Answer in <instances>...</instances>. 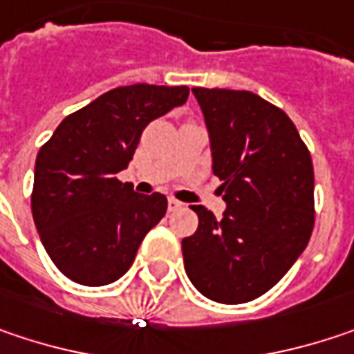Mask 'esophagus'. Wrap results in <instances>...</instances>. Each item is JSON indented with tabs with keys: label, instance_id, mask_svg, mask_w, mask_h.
Here are the masks:
<instances>
[{
	"label": "esophagus",
	"instance_id": "1",
	"mask_svg": "<svg viewBox=\"0 0 354 354\" xmlns=\"http://www.w3.org/2000/svg\"><path fill=\"white\" fill-rule=\"evenodd\" d=\"M184 207L180 201H176V198H168V210H180Z\"/></svg>",
	"mask_w": 354,
	"mask_h": 354
}]
</instances>
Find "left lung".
Here are the masks:
<instances>
[{
  "label": "left lung",
  "mask_w": 354,
  "mask_h": 354,
  "mask_svg": "<svg viewBox=\"0 0 354 354\" xmlns=\"http://www.w3.org/2000/svg\"><path fill=\"white\" fill-rule=\"evenodd\" d=\"M210 133L223 218L192 207L198 229L182 239L194 288L221 304H245L288 273L314 229V168L296 125L251 91L192 88Z\"/></svg>",
  "instance_id": "obj_1"
}]
</instances>
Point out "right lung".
I'll return each instance as SVG.
<instances>
[{"instance_id":"1","label":"right lung","mask_w":354,"mask_h":354,"mask_svg":"<svg viewBox=\"0 0 354 354\" xmlns=\"http://www.w3.org/2000/svg\"><path fill=\"white\" fill-rule=\"evenodd\" d=\"M186 99L188 86H117L64 117L40 147L32 216L52 263L68 279L107 286L131 268L168 201L133 192L117 174L129 166L145 125Z\"/></svg>"}]
</instances>
